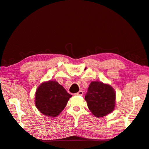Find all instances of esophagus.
<instances>
[{
	"label": "esophagus",
	"mask_w": 149,
	"mask_h": 149,
	"mask_svg": "<svg viewBox=\"0 0 149 149\" xmlns=\"http://www.w3.org/2000/svg\"><path fill=\"white\" fill-rule=\"evenodd\" d=\"M76 95H78V96H82L83 94V91H79L77 93L75 94Z\"/></svg>",
	"instance_id": "esophagus-1"
}]
</instances>
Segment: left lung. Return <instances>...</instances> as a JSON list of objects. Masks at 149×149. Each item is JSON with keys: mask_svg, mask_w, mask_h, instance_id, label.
<instances>
[{"mask_svg": "<svg viewBox=\"0 0 149 149\" xmlns=\"http://www.w3.org/2000/svg\"><path fill=\"white\" fill-rule=\"evenodd\" d=\"M88 107L97 118L105 116L115 108L116 93L111 86L101 81H92L85 96Z\"/></svg>", "mask_w": 149, "mask_h": 149, "instance_id": "obj_1", "label": "left lung"}]
</instances>
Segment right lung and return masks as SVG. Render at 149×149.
<instances>
[{
  "instance_id": "obj_1",
  "label": "right lung",
  "mask_w": 149,
  "mask_h": 149,
  "mask_svg": "<svg viewBox=\"0 0 149 149\" xmlns=\"http://www.w3.org/2000/svg\"><path fill=\"white\" fill-rule=\"evenodd\" d=\"M72 96L56 81H48L40 84L35 93V105L44 115L55 118L66 107Z\"/></svg>"
}]
</instances>
